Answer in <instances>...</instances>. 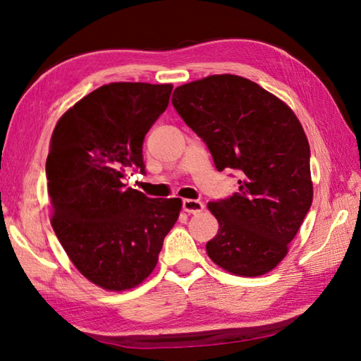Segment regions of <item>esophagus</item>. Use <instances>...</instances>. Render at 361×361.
<instances>
[{
  "mask_svg": "<svg viewBox=\"0 0 361 361\" xmlns=\"http://www.w3.org/2000/svg\"><path fill=\"white\" fill-rule=\"evenodd\" d=\"M183 209L189 214H197L203 209V203L200 200H194V199H185L183 200Z\"/></svg>",
  "mask_w": 361,
  "mask_h": 361,
  "instance_id": "1",
  "label": "esophagus"
}]
</instances>
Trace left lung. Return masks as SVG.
I'll list each match as a JSON object with an SVG mask.
<instances>
[{
    "label": "left lung",
    "mask_w": 361,
    "mask_h": 361,
    "mask_svg": "<svg viewBox=\"0 0 361 361\" xmlns=\"http://www.w3.org/2000/svg\"><path fill=\"white\" fill-rule=\"evenodd\" d=\"M172 104L207 143L216 169L241 173L240 192L207 205L219 222L208 257L237 276L271 271L312 203L310 143L297 115L270 91L232 74L181 85Z\"/></svg>",
    "instance_id": "1"
}]
</instances>
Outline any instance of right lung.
Listing matches in <instances>:
<instances>
[{
    "instance_id": "add662e5",
    "label": "right lung",
    "mask_w": 361,
    "mask_h": 361,
    "mask_svg": "<svg viewBox=\"0 0 361 361\" xmlns=\"http://www.w3.org/2000/svg\"><path fill=\"white\" fill-rule=\"evenodd\" d=\"M172 88L102 85L68 109L51 134V227L77 270L104 290L134 289L153 273L181 212V199H148L121 181L126 170L145 169L143 140Z\"/></svg>"
}]
</instances>
